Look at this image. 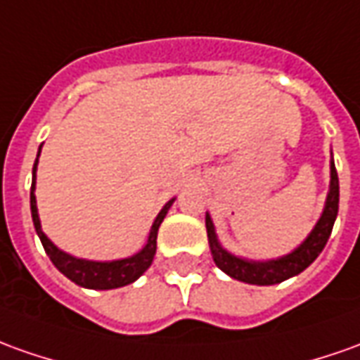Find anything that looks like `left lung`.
I'll use <instances>...</instances> for the list:
<instances>
[{
  "mask_svg": "<svg viewBox=\"0 0 360 360\" xmlns=\"http://www.w3.org/2000/svg\"><path fill=\"white\" fill-rule=\"evenodd\" d=\"M337 212H339V178H337L335 165L331 162V186H329V194H327L326 210L314 227V231L309 233L308 239L302 243L296 251L282 257V259L269 260V262H252V260L233 257L217 243L212 217L205 215V227H207V239H210V247H212L213 262L217 264V269H221L231 278L241 280L247 284L270 286V284L284 282V280L300 274L302 270L308 269L309 264L319 257V252L323 251L327 239L331 235Z\"/></svg>",
  "mask_w": 360,
  "mask_h": 360,
  "instance_id": "left-lung-1",
  "label": "left lung"
}]
</instances>
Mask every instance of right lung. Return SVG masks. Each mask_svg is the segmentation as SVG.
<instances>
[{
    "mask_svg": "<svg viewBox=\"0 0 360 360\" xmlns=\"http://www.w3.org/2000/svg\"><path fill=\"white\" fill-rule=\"evenodd\" d=\"M41 153V148H39ZM37 162H39V155L34 160L33 166V186H31V215H33L34 229L37 235L43 243L44 251L51 257L52 264L60 270L66 278H70L72 282H76L78 286L91 290H111V288H121V286H127L145 272V270L153 264L156 252V235H158V227L165 219V215L170 210V205L174 200H170L168 204L160 210V213L156 215L155 223L150 227V235H148V241L145 245V249L133 257L123 260H111V262H96V260H84L70 257L66 252H62L60 249H56L49 237L44 235L41 229V221H39V213H37V200H34V172H37Z\"/></svg>",
    "mask_w": 360,
    "mask_h": 360,
    "instance_id": "add662e5",
    "label": "right lung"
}]
</instances>
